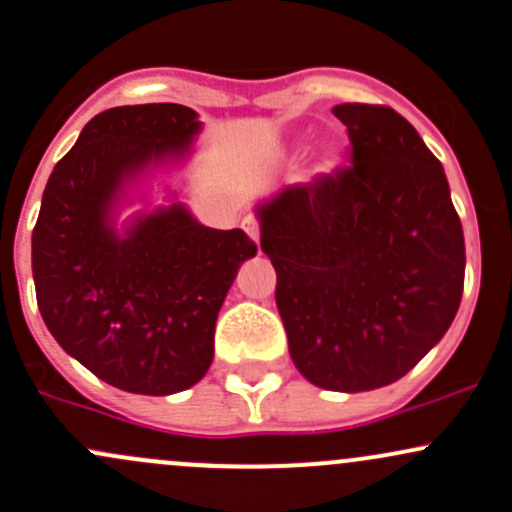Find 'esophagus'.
Instances as JSON below:
<instances>
[{
    "label": "esophagus",
    "mask_w": 512,
    "mask_h": 512,
    "mask_svg": "<svg viewBox=\"0 0 512 512\" xmlns=\"http://www.w3.org/2000/svg\"><path fill=\"white\" fill-rule=\"evenodd\" d=\"M242 228H245V233L250 235L252 240L260 242V220H257L255 215H245V220H242Z\"/></svg>",
    "instance_id": "esophagus-1"
}]
</instances>
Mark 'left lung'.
Listing matches in <instances>:
<instances>
[{"label":"left lung","mask_w":512,"mask_h":512,"mask_svg":"<svg viewBox=\"0 0 512 512\" xmlns=\"http://www.w3.org/2000/svg\"><path fill=\"white\" fill-rule=\"evenodd\" d=\"M351 164L294 184L260 208L277 309L294 365L336 392L407 375L454 321L464 230L444 169L387 105L333 107Z\"/></svg>","instance_id":"obj_1"}]
</instances>
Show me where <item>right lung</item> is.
Masks as SVG:
<instances>
[{
	"instance_id": "obj_1",
	"label": "right lung",
	"mask_w": 512,
	"mask_h": 512,
	"mask_svg": "<svg viewBox=\"0 0 512 512\" xmlns=\"http://www.w3.org/2000/svg\"><path fill=\"white\" fill-rule=\"evenodd\" d=\"M198 127L196 112L174 102L95 115L53 166L31 235L48 331L90 373L139 395H171L206 375L225 294L257 255L240 228H206L179 203L137 218L125 238L112 230L122 184L186 154Z\"/></svg>"
}]
</instances>
